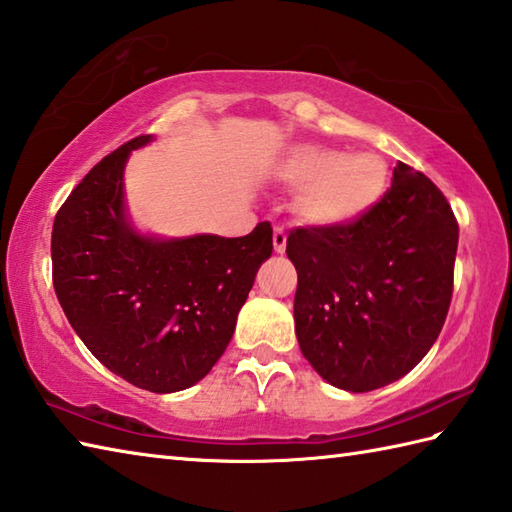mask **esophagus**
Instances as JSON below:
<instances>
[{"instance_id":"1","label":"esophagus","mask_w":512,"mask_h":512,"mask_svg":"<svg viewBox=\"0 0 512 512\" xmlns=\"http://www.w3.org/2000/svg\"><path fill=\"white\" fill-rule=\"evenodd\" d=\"M286 231L281 226H275V231H273V246H275V253H284L286 250Z\"/></svg>"}]
</instances>
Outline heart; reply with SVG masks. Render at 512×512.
Here are the masks:
<instances>
[{
    "mask_svg": "<svg viewBox=\"0 0 512 512\" xmlns=\"http://www.w3.org/2000/svg\"><path fill=\"white\" fill-rule=\"evenodd\" d=\"M275 176L297 189L295 213L317 228L352 226L383 200L389 182L387 162L372 151L299 143L286 149Z\"/></svg>",
    "mask_w": 512,
    "mask_h": 512,
    "instance_id": "obj_1",
    "label": "heart"
}]
</instances>
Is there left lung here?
Here are the masks:
<instances>
[{
    "label": "left lung",
    "instance_id": "left-lung-1",
    "mask_svg": "<svg viewBox=\"0 0 512 512\" xmlns=\"http://www.w3.org/2000/svg\"><path fill=\"white\" fill-rule=\"evenodd\" d=\"M458 233L442 191L405 162L363 220L292 231L295 332L314 372L352 394L409 374L447 319Z\"/></svg>",
    "mask_w": 512,
    "mask_h": 512
}]
</instances>
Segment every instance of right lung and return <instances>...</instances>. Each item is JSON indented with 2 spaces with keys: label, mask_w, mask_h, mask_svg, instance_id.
I'll use <instances>...</instances> for the list:
<instances>
[{
  "label": "right lung",
  "mask_w": 512,
  "mask_h": 512,
  "mask_svg": "<svg viewBox=\"0 0 512 512\" xmlns=\"http://www.w3.org/2000/svg\"><path fill=\"white\" fill-rule=\"evenodd\" d=\"M154 136L105 156L63 202L52 226V281L74 332L99 361L140 389L198 383L231 343L273 228L244 237L145 235L125 202V165Z\"/></svg>",
  "instance_id": "1"
}]
</instances>
